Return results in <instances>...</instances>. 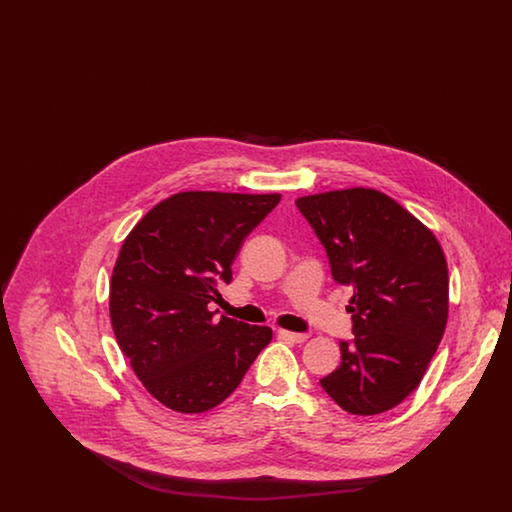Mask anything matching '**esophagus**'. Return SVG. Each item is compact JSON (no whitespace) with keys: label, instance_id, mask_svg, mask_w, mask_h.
<instances>
[{"label":"esophagus","instance_id":"34e87169","mask_svg":"<svg viewBox=\"0 0 512 512\" xmlns=\"http://www.w3.org/2000/svg\"><path fill=\"white\" fill-rule=\"evenodd\" d=\"M278 336L284 338V340L295 341V343H303V341L309 340V334L290 332V330H278Z\"/></svg>","mask_w":512,"mask_h":512}]
</instances>
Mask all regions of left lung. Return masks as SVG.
Segmentation results:
<instances>
[{"label":"left lung","instance_id":"left-lung-1","mask_svg":"<svg viewBox=\"0 0 512 512\" xmlns=\"http://www.w3.org/2000/svg\"><path fill=\"white\" fill-rule=\"evenodd\" d=\"M324 245L332 278L349 286L353 340L320 380L351 414H380L411 395L447 324V261L432 230L395 199L370 188L295 201Z\"/></svg>","mask_w":512,"mask_h":512}]
</instances>
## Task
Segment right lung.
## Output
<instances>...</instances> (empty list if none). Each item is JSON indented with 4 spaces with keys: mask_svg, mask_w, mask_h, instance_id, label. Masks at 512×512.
<instances>
[{
    "mask_svg": "<svg viewBox=\"0 0 512 512\" xmlns=\"http://www.w3.org/2000/svg\"><path fill=\"white\" fill-rule=\"evenodd\" d=\"M280 197L180 192L157 203L122 244L109 292L113 332L146 390L176 413L217 407L272 340L268 326L228 317L215 324L209 303Z\"/></svg>",
    "mask_w": 512,
    "mask_h": 512,
    "instance_id": "1",
    "label": "right lung"
}]
</instances>
